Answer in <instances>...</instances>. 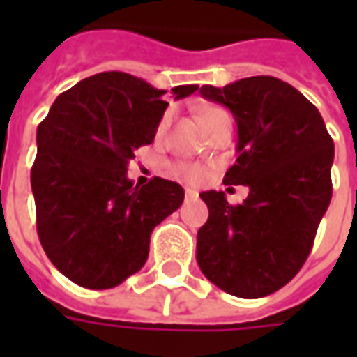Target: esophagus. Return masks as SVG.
<instances>
[{
  "mask_svg": "<svg viewBox=\"0 0 357 357\" xmlns=\"http://www.w3.org/2000/svg\"><path fill=\"white\" fill-rule=\"evenodd\" d=\"M199 197V193L195 191V189H191V187H187L185 189V199L189 201V199H197Z\"/></svg>",
  "mask_w": 357,
  "mask_h": 357,
  "instance_id": "34e87169",
  "label": "esophagus"
}]
</instances>
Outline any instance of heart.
Masks as SVG:
<instances>
[{
  "instance_id": "b5f03b06",
  "label": "heart",
  "mask_w": 357,
  "mask_h": 357,
  "mask_svg": "<svg viewBox=\"0 0 357 357\" xmlns=\"http://www.w3.org/2000/svg\"><path fill=\"white\" fill-rule=\"evenodd\" d=\"M218 118H229V114H227L224 109H220V107H210V109H206L201 114V122L202 126H206L208 122L218 120ZM170 122H172V114L168 112V114H164L162 120H160L158 126H156V135H158V137H162L164 133H166ZM170 172H172V176L185 179V181H191V183H201L202 179L206 178V174H204V170H202L201 166H195V164H185V162L176 164Z\"/></svg>"
}]
</instances>
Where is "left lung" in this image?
Returning <instances> with one entry per match:
<instances>
[{"label": "left lung", "mask_w": 357, "mask_h": 357, "mask_svg": "<svg viewBox=\"0 0 357 357\" xmlns=\"http://www.w3.org/2000/svg\"><path fill=\"white\" fill-rule=\"evenodd\" d=\"M201 95L233 112L239 156L224 183L250 193L243 204H229L222 191L201 193L208 220L197 233V262L222 291L262 298L310 256L333 195L335 143L319 110L273 76L202 86Z\"/></svg>", "instance_id": "obj_1"}]
</instances>
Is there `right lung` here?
<instances>
[{"mask_svg":"<svg viewBox=\"0 0 357 357\" xmlns=\"http://www.w3.org/2000/svg\"><path fill=\"white\" fill-rule=\"evenodd\" d=\"M197 89L172 91L181 99ZM164 93L132 74H95L59 95L38 126L30 172L38 237L73 283L101 291L139 271L153 229L183 202L176 181L139 187L126 176L135 149L155 139Z\"/></svg>","mask_w":357,"mask_h":357,"instance_id":"obj_1","label":"right lung"}]
</instances>
